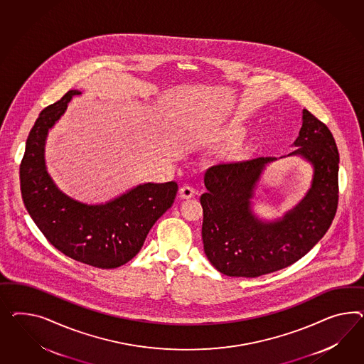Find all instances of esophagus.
Wrapping results in <instances>:
<instances>
[{"label":"esophagus","mask_w":364,"mask_h":364,"mask_svg":"<svg viewBox=\"0 0 364 364\" xmlns=\"http://www.w3.org/2000/svg\"><path fill=\"white\" fill-rule=\"evenodd\" d=\"M193 196H195V188L191 187V186H184V187L180 188V197L181 198H191Z\"/></svg>","instance_id":"obj_1"}]
</instances>
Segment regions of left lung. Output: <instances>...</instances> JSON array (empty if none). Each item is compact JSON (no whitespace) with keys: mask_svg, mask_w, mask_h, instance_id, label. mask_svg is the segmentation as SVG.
<instances>
[{"mask_svg":"<svg viewBox=\"0 0 364 364\" xmlns=\"http://www.w3.org/2000/svg\"><path fill=\"white\" fill-rule=\"evenodd\" d=\"M287 156H301L313 169L306 196L282 218L264 221L252 198L266 166L277 157L221 163L208 168L201 236L210 264L229 277L255 278L296 262L326 235L338 208L339 154L327 126L304 109L302 127Z\"/></svg>","mask_w":364,"mask_h":364,"instance_id":"left-lung-1","label":"left lung"}]
</instances>
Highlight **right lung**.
<instances>
[{
    "label": "right lung",
    "instance_id": "right-lung-1",
    "mask_svg": "<svg viewBox=\"0 0 364 364\" xmlns=\"http://www.w3.org/2000/svg\"><path fill=\"white\" fill-rule=\"evenodd\" d=\"M79 94L70 90L36 120L21 161V193L33 221L60 253L86 265L114 269L138 255L151 228L173 204L178 187L175 181L139 184L97 205L63 193L48 173L45 143L50 128Z\"/></svg>",
    "mask_w": 364,
    "mask_h": 364
}]
</instances>
